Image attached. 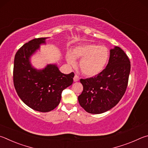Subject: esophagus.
I'll list each match as a JSON object with an SVG mask.
<instances>
[{"label":"esophagus","instance_id":"obj_1","mask_svg":"<svg viewBox=\"0 0 148 148\" xmlns=\"http://www.w3.org/2000/svg\"><path fill=\"white\" fill-rule=\"evenodd\" d=\"M79 77L77 75H75L74 76V77H73V81H74V82H77V81H79Z\"/></svg>","mask_w":148,"mask_h":148}]
</instances>
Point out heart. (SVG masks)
<instances>
[{
  "mask_svg": "<svg viewBox=\"0 0 148 148\" xmlns=\"http://www.w3.org/2000/svg\"><path fill=\"white\" fill-rule=\"evenodd\" d=\"M67 62L75 66V59H81L79 67L85 75L94 77L99 74L106 66L109 58V51L105 46L94 43H83L67 53Z\"/></svg>",
  "mask_w": 148,
  "mask_h": 148,
  "instance_id": "heart-1",
  "label": "heart"
}]
</instances>
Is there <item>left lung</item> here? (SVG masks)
<instances>
[{"label":"left lung","mask_w":148,"mask_h":148,"mask_svg":"<svg viewBox=\"0 0 148 148\" xmlns=\"http://www.w3.org/2000/svg\"><path fill=\"white\" fill-rule=\"evenodd\" d=\"M131 64L122 49L115 46L105 69L97 76L81 79L83 91L78 97L80 105L90 114L107 112L118 104L127 86Z\"/></svg>","instance_id":"obj_1"}]
</instances>
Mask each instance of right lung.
<instances>
[{
	"label": "right lung",
	"instance_id": "right-lung-1",
	"mask_svg": "<svg viewBox=\"0 0 148 148\" xmlns=\"http://www.w3.org/2000/svg\"><path fill=\"white\" fill-rule=\"evenodd\" d=\"M48 38L28 41L15 54L14 84L23 103L33 110L47 112L54 109L61 100L62 92L73 81L74 73H62L56 64H47L38 69L32 66L30 58L45 44Z\"/></svg>",
	"mask_w": 148,
	"mask_h": 148
}]
</instances>
